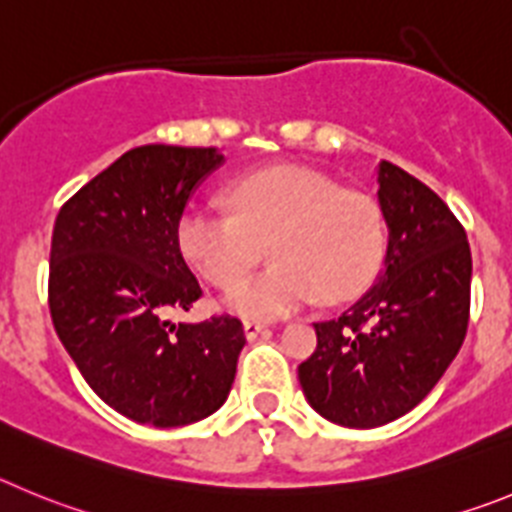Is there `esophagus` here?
<instances>
[{"instance_id":"1","label":"esophagus","mask_w":512,"mask_h":512,"mask_svg":"<svg viewBox=\"0 0 512 512\" xmlns=\"http://www.w3.org/2000/svg\"><path fill=\"white\" fill-rule=\"evenodd\" d=\"M262 331H267V326L260 324V321H245V336H247V339H255V336H260Z\"/></svg>"}]
</instances>
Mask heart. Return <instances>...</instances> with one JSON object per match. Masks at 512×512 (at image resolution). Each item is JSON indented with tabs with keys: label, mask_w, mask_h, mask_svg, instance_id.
<instances>
[{
	"label": "heart",
	"mask_w": 512,
	"mask_h": 512,
	"mask_svg": "<svg viewBox=\"0 0 512 512\" xmlns=\"http://www.w3.org/2000/svg\"><path fill=\"white\" fill-rule=\"evenodd\" d=\"M229 214L188 209L178 247L211 285L231 288L268 245L274 265L239 282L229 311L245 319H280L306 303L362 296L380 273L388 227L370 193L342 188L298 165H275L239 178L224 191Z\"/></svg>",
	"instance_id": "1"
}]
</instances>
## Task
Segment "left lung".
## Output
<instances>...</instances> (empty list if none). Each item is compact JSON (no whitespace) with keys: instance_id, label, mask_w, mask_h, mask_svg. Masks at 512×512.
Returning a JSON list of instances; mask_svg holds the SVG:
<instances>
[{"instance_id":"1","label":"left lung","mask_w":512,"mask_h":512,"mask_svg":"<svg viewBox=\"0 0 512 512\" xmlns=\"http://www.w3.org/2000/svg\"><path fill=\"white\" fill-rule=\"evenodd\" d=\"M377 199L388 222L385 273L339 319L316 321V349L298 365L308 403L349 428L413 411L469 324L472 252L449 206L426 183L382 160Z\"/></svg>"}]
</instances>
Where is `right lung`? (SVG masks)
<instances>
[{
    "label": "right lung",
    "mask_w": 512,
    "mask_h": 512,
    "mask_svg": "<svg viewBox=\"0 0 512 512\" xmlns=\"http://www.w3.org/2000/svg\"><path fill=\"white\" fill-rule=\"evenodd\" d=\"M214 147L142 145L78 188L55 216L48 306L89 388L122 416L158 428L211 416L245 347L237 316L170 324L204 296L178 247L193 188Z\"/></svg>",
    "instance_id": "add662e5"
}]
</instances>
